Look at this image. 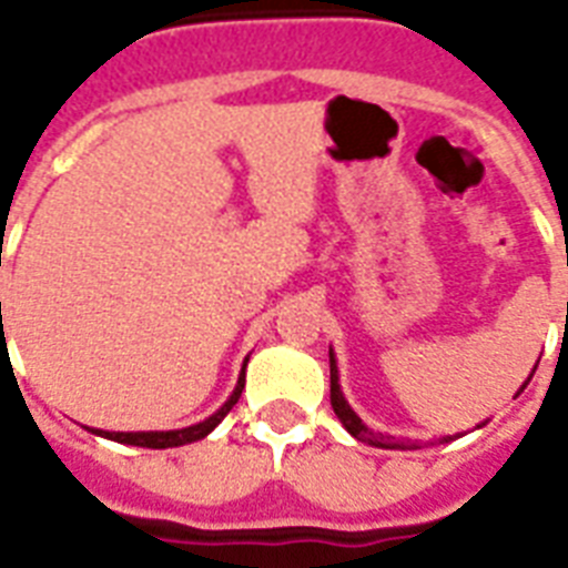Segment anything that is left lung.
<instances>
[{
  "mask_svg": "<svg viewBox=\"0 0 568 568\" xmlns=\"http://www.w3.org/2000/svg\"><path fill=\"white\" fill-rule=\"evenodd\" d=\"M534 372H537V368H534ZM530 377H534V374H530ZM530 377L525 379V386L530 383ZM519 392H516V395H519ZM329 404H333V413L338 415V422L345 424V430L351 433L354 439L368 442V445H374V448H415V445H409V442H395V439H388V436H383V433H374L372 427L363 424V418L351 409V404H347L345 395H342V386H338V368H336V356H333V351H329ZM448 439L450 436H445L442 442H448Z\"/></svg>",
  "mask_w": 568,
  "mask_h": 568,
  "instance_id": "8db88e82",
  "label": "left lung"
}]
</instances>
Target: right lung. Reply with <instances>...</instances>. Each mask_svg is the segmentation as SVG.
<instances>
[{"label": "right lung", "mask_w": 568, "mask_h": 568, "mask_svg": "<svg viewBox=\"0 0 568 568\" xmlns=\"http://www.w3.org/2000/svg\"><path fill=\"white\" fill-rule=\"evenodd\" d=\"M244 368H247V359H244ZM244 368H241L239 374V386H235V392L230 395V400L217 409L214 415H209L205 422L200 424H191V427H182V430H150V433H111V430H91L97 433V436H105V439L111 442H120V445H138V448H180V445H189V442H196L203 439V436H209V433L217 427V424L226 418V413H230L232 406L239 404L241 397V388H244Z\"/></svg>", "instance_id": "add662e5"}]
</instances>
